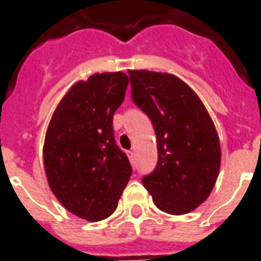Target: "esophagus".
Instances as JSON below:
<instances>
[{
	"mask_svg": "<svg viewBox=\"0 0 261 261\" xmlns=\"http://www.w3.org/2000/svg\"><path fill=\"white\" fill-rule=\"evenodd\" d=\"M126 154H127V157H128V159H130V160H133V159H134L135 153H134V151L128 150V151H127V153H126Z\"/></svg>",
	"mask_w": 261,
	"mask_h": 261,
	"instance_id": "obj_1",
	"label": "esophagus"
}]
</instances>
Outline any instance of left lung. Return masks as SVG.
Here are the masks:
<instances>
[{"label": "left lung", "mask_w": 261, "mask_h": 261, "mask_svg": "<svg viewBox=\"0 0 261 261\" xmlns=\"http://www.w3.org/2000/svg\"><path fill=\"white\" fill-rule=\"evenodd\" d=\"M133 101L150 118L159 161L142 178L153 202L172 215L200 206L214 188L221 145L214 122L199 96L169 73L128 70Z\"/></svg>", "instance_id": "left-lung-1"}]
</instances>
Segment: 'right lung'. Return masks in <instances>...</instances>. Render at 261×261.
Here are the masks:
<instances>
[{"label": "right lung", "mask_w": 261, "mask_h": 261, "mask_svg": "<svg viewBox=\"0 0 261 261\" xmlns=\"http://www.w3.org/2000/svg\"><path fill=\"white\" fill-rule=\"evenodd\" d=\"M123 71L97 73L67 90L46 131L43 163L50 190L66 210L97 222L118 207L131 165L115 143V111L124 100Z\"/></svg>", "instance_id": "obj_1"}]
</instances>
